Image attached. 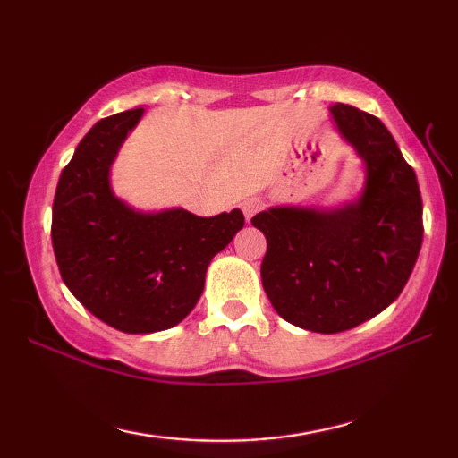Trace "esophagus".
I'll return each instance as SVG.
<instances>
[{"label":"esophagus","instance_id":"1","mask_svg":"<svg viewBox=\"0 0 458 458\" xmlns=\"http://www.w3.org/2000/svg\"><path fill=\"white\" fill-rule=\"evenodd\" d=\"M262 208V199L260 198H246L242 201V212L246 216V220H250L254 214H257Z\"/></svg>","mask_w":458,"mask_h":458}]
</instances>
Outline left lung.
<instances>
[{"mask_svg":"<svg viewBox=\"0 0 458 458\" xmlns=\"http://www.w3.org/2000/svg\"><path fill=\"white\" fill-rule=\"evenodd\" d=\"M339 133L366 161V190L341 210L270 208L250 220L267 238L262 286L284 321L315 333L358 327L398 299L422 246V198L390 131L331 105Z\"/></svg>","mask_w":458,"mask_h":458,"instance_id":"left-lung-1","label":"left lung"}]
</instances>
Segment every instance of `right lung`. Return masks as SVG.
I'll use <instances>...</instances> for the list:
<instances>
[{
  "mask_svg": "<svg viewBox=\"0 0 458 458\" xmlns=\"http://www.w3.org/2000/svg\"><path fill=\"white\" fill-rule=\"evenodd\" d=\"M143 108L100 119L62 169L52 206L60 276L89 311L123 333L174 327L196 307L210 260L244 226L240 210L199 218L141 214L113 196L108 169Z\"/></svg>",
  "mask_w": 458,
  "mask_h": 458,
  "instance_id": "obj_1",
  "label": "right lung"
}]
</instances>
